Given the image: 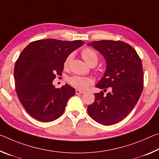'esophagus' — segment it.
Masks as SVG:
<instances>
[{"label": "esophagus", "instance_id": "34e87169", "mask_svg": "<svg viewBox=\"0 0 159 159\" xmlns=\"http://www.w3.org/2000/svg\"><path fill=\"white\" fill-rule=\"evenodd\" d=\"M83 93H85V91L81 90H79V89H76V94H77V95H79V94H82Z\"/></svg>", "mask_w": 159, "mask_h": 159}]
</instances>
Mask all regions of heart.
<instances>
[{
  "label": "heart",
  "instance_id": "obj_1",
  "mask_svg": "<svg viewBox=\"0 0 159 159\" xmlns=\"http://www.w3.org/2000/svg\"><path fill=\"white\" fill-rule=\"evenodd\" d=\"M81 56L85 62L90 66H95L98 62L99 57L98 53L90 48H85L82 50ZM72 58H73V55L72 54H70L66 57L63 64L64 69H67L69 66ZM69 82L72 85L77 88L85 89V88H88L92 83V80L88 77L73 76L69 78Z\"/></svg>",
  "mask_w": 159,
  "mask_h": 159
}]
</instances>
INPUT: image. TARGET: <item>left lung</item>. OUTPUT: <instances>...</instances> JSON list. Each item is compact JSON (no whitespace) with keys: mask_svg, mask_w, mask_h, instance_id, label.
<instances>
[{"mask_svg":"<svg viewBox=\"0 0 159 159\" xmlns=\"http://www.w3.org/2000/svg\"><path fill=\"white\" fill-rule=\"evenodd\" d=\"M88 45L99 51L107 61L105 73L96 87L111 90L106 95L102 90L95 94L88 114L100 124H115L130 114L140 98L144 85L141 59L131 45L120 41L102 40Z\"/></svg>","mask_w":159,"mask_h":159,"instance_id":"left-lung-1","label":"left lung"}]
</instances>
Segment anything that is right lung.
I'll use <instances>...</instances> for the list:
<instances>
[{"label":"right lung","instance_id":"add662e5","mask_svg":"<svg viewBox=\"0 0 159 159\" xmlns=\"http://www.w3.org/2000/svg\"><path fill=\"white\" fill-rule=\"evenodd\" d=\"M83 44L77 40H38L19 56L14 69L16 93L26 112L35 119L50 122L62 115L75 89L68 84L56 88L52 80L56 75L61 76L67 56Z\"/></svg>","mask_w":159,"mask_h":159}]
</instances>
